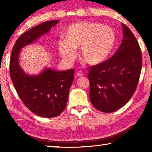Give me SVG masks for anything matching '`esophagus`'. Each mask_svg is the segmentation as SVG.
I'll list each match as a JSON object with an SVG mask.
<instances>
[{"label": "esophagus", "instance_id": "obj_1", "mask_svg": "<svg viewBox=\"0 0 152 152\" xmlns=\"http://www.w3.org/2000/svg\"><path fill=\"white\" fill-rule=\"evenodd\" d=\"M76 75H77L78 77H82V76L84 75V73H83V72H82V71H81V70H79V71L77 72Z\"/></svg>", "mask_w": 152, "mask_h": 152}]
</instances>
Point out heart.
<instances>
[{
	"mask_svg": "<svg viewBox=\"0 0 152 152\" xmlns=\"http://www.w3.org/2000/svg\"><path fill=\"white\" fill-rule=\"evenodd\" d=\"M65 40L58 43L61 57L71 60L75 48L80 47V55L85 63L99 65L107 61L113 53L116 43V34L111 27L99 23L80 22L68 27L64 34Z\"/></svg>",
	"mask_w": 152,
	"mask_h": 152,
	"instance_id": "b5f03b06",
	"label": "heart"
}]
</instances>
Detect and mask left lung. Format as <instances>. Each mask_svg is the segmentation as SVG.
<instances>
[{
  "mask_svg": "<svg viewBox=\"0 0 152 152\" xmlns=\"http://www.w3.org/2000/svg\"><path fill=\"white\" fill-rule=\"evenodd\" d=\"M123 39L119 48L104 63L87 68L90 99L104 113L120 109L129 101L138 86L142 68V54L132 31L122 23Z\"/></svg>",
  "mask_w": 152,
  "mask_h": 152,
  "instance_id": "1",
  "label": "left lung"
}]
</instances>
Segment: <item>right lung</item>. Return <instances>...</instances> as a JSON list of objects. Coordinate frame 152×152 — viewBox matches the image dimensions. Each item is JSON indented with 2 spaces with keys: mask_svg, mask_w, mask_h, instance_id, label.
<instances>
[{
  "mask_svg": "<svg viewBox=\"0 0 152 152\" xmlns=\"http://www.w3.org/2000/svg\"><path fill=\"white\" fill-rule=\"evenodd\" d=\"M59 20L42 23L18 37L12 48L10 61V75L16 93L31 111L43 118H54L65 109L68 93L74 80L75 70L55 71L46 68L37 76H28L18 65L20 48L32 43Z\"/></svg>",
  "mask_w": 152,
  "mask_h": 152,
  "instance_id": "obj_1",
  "label": "right lung"
}]
</instances>
